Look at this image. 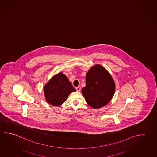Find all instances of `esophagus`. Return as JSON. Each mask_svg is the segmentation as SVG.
<instances>
[{"instance_id": "esophagus-1", "label": "esophagus", "mask_w": 157, "mask_h": 157, "mask_svg": "<svg viewBox=\"0 0 157 157\" xmlns=\"http://www.w3.org/2000/svg\"><path fill=\"white\" fill-rule=\"evenodd\" d=\"M76 90L78 91H80V90H81V87L80 86H78V87H76Z\"/></svg>"}]
</instances>
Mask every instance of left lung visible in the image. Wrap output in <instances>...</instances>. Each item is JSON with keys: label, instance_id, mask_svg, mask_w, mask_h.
I'll return each instance as SVG.
<instances>
[{"label": "left lung", "instance_id": "left-lung-1", "mask_svg": "<svg viewBox=\"0 0 157 157\" xmlns=\"http://www.w3.org/2000/svg\"><path fill=\"white\" fill-rule=\"evenodd\" d=\"M85 80V86L82 88V92L89 106L99 109L111 101L115 84L106 69L99 64L94 66L87 72Z\"/></svg>", "mask_w": 157, "mask_h": 157}]
</instances>
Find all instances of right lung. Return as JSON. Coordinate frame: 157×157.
I'll list each match as a JSON object with an SVG mask.
<instances>
[{"mask_svg": "<svg viewBox=\"0 0 157 157\" xmlns=\"http://www.w3.org/2000/svg\"><path fill=\"white\" fill-rule=\"evenodd\" d=\"M46 100L49 104L58 106L66 101L69 94L76 90L63 73L54 75L44 88Z\"/></svg>", "mask_w": 157, "mask_h": 157, "instance_id": "add662e5", "label": "right lung"}]
</instances>
